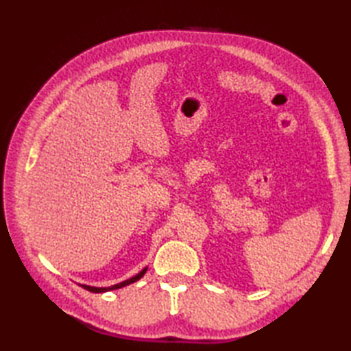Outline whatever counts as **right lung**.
Instances as JSON below:
<instances>
[{"label": "right lung", "instance_id": "right-lung-1", "mask_svg": "<svg viewBox=\"0 0 351 351\" xmlns=\"http://www.w3.org/2000/svg\"><path fill=\"white\" fill-rule=\"evenodd\" d=\"M146 270H147V267H145L143 270H141L138 274L132 276L131 279H126V280H123V282H121V283H116V285H111V287H106V288H102V287H101V288H99V287H90V285H81V287H83V288H84V289H87V291H90V293H106V291L119 289V288H122V287L130 285V283L137 282L138 279L143 278V274L146 273Z\"/></svg>", "mask_w": 351, "mask_h": 351}]
</instances>
